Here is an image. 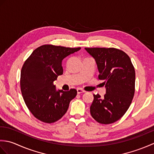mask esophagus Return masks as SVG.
Masks as SVG:
<instances>
[{"mask_svg":"<svg viewBox=\"0 0 154 154\" xmlns=\"http://www.w3.org/2000/svg\"><path fill=\"white\" fill-rule=\"evenodd\" d=\"M77 93L78 94H81L82 93H85V91L84 90H83L82 89H81V88H78V89H77Z\"/></svg>","mask_w":154,"mask_h":154,"instance_id":"obj_1","label":"esophagus"}]
</instances>
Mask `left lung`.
I'll return each instance as SVG.
<instances>
[{
  "label": "left lung",
  "mask_w": 154,
  "mask_h": 154,
  "mask_svg": "<svg viewBox=\"0 0 154 154\" xmlns=\"http://www.w3.org/2000/svg\"><path fill=\"white\" fill-rule=\"evenodd\" d=\"M92 56L99 72V79L105 85L106 94L101 98L93 94L91 114L104 124L119 120L132 103L135 91V70L125 52L116 48H85Z\"/></svg>",
  "instance_id": "1"
}]
</instances>
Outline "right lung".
<instances>
[{
    "label": "right lung",
    "mask_w": 154,
    "mask_h": 154,
    "mask_svg": "<svg viewBox=\"0 0 154 154\" xmlns=\"http://www.w3.org/2000/svg\"><path fill=\"white\" fill-rule=\"evenodd\" d=\"M81 50L44 45L33 51L21 71L20 87L23 99L33 115L42 122L52 123L66 113L77 91L57 89L54 82L63 74L62 61Z\"/></svg>",
    "instance_id": "right-lung-1"
}]
</instances>
